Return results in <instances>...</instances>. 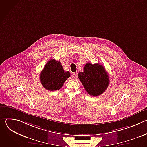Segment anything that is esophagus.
Listing matches in <instances>:
<instances>
[{"label": "esophagus", "instance_id": "34e87169", "mask_svg": "<svg viewBox=\"0 0 147 147\" xmlns=\"http://www.w3.org/2000/svg\"><path fill=\"white\" fill-rule=\"evenodd\" d=\"M72 77L73 78H76V77H77V73H73L72 74Z\"/></svg>", "mask_w": 147, "mask_h": 147}]
</instances>
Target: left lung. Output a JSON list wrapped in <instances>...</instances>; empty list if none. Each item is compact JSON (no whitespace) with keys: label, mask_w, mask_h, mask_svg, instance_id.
I'll return each instance as SVG.
<instances>
[{"label":"left lung","mask_w":147,"mask_h":147,"mask_svg":"<svg viewBox=\"0 0 147 147\" xmlns=\"http://www.w3.org/2000/svg\"><path fill=\"white\" fill-rule=\"evenodd\" d=\"M83 69L82 72L78 73V77L88 94L97 96L103 93L109 84L108 74L104 67L88 62Z\"/></svg>","instance_id":"obj_1"}]
</instances>
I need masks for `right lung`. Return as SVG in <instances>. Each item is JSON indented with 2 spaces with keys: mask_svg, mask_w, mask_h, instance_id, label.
Instances as JSON below:
<instances>
[{
  "mask_svg": "<svg viewBox=\"0 0 147 147\" xmlns=\"http://www.w3.org/2000/svg\"><path fill=\"white\" fill-rule=\"evenodd\" d=\"M70 76V73L65 71L61 63L55 59L47 62L39 75L42 85L48 91L60 90Z\"/></svg>",
  "mask_w": 147,
  "mask_h": 147,
  "instance_id": "add662e5",
  "label": "right lung"
}]
</instances>
